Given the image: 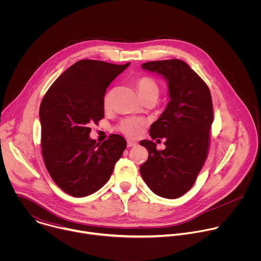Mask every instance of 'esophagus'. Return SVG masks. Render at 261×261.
<instances>
[{
	"label": "esophagus",
	"instance_id": "34e87169",
	"mask_svg": "<svg viewBox=\"0 0 261 261\" xmlns=\"http://www.w3.org/2000/svg\"><path fill=\"white\" fill-rule=\"evenodd\" d=\"M136 142H134V141H132V140H128L127 141V146L128 147H132V146H136Z\"/></svg>",
	"mask_w": 261,
	"mask_h": 261
}]
</instances>
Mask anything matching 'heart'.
Listing matches in <instances>:
<instances>
[{"label":"heart","mask_w":261,"mask_h":261,"mask_svg":"<svg viewBox=\"0 0 261 261\" xmlns=\"http://www.w3.org/2000/svg\"><path fill=\"white\" fill-rule=\"evenodd\" d=\"M136 88L139 93V96L141 99H144L146 97H156L159 94V87L157 83L148 76H141L136 82ZM110 96L111 93L107 94L104 98V105L108 106L110 102ZM145 122L142 119H128L121 123L120 130L128 135L129 137H137L144 126Z\"/></svg>","instance_id":"b5f03b06"}]
</instances>
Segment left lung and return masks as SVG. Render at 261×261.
Masks as SVG:
<instances>
[{
    "mask_svg": "<svg viewBox=\"0 0 261 261\" xmlns=\"http://www.w3.org/2000/svg\"><path fill=\"white\" fill-rule=\"evenodd\" d=\"M141 67L166 80L170 100L150 128L153 139L165 137V150L158 151L151 140H141L148 158L140 165V174L155 194L178 198L192 188L207 157L214 121L211 92L184 61L147 62Z\"/></svg>",
    "mask_w": 261,
    "mask_h": 261,
    "instance_id": "left-lung-1",
    "label": "left lung"
}]
</instances>
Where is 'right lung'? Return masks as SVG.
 <instances>
[{"instance_id":"1","label":"right lung","mask_w":261,"mask_h":261,"mask_svg":"<svg viewBox=\"0 0 261 261\" xmlns=\"http://www.w3.org/2000/svg\"><path fill=\"white\" fill-rule=\"evenodd\" d=\"M130 65L81 60L63 72L44 95L39 117L45 167L67 194L85 197L109 179L127 142L113 134L97 143L93 123L104 117L107 87Z\"/></svg>"}]
</instances>
